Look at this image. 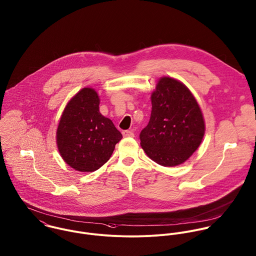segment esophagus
Here are the masks:
<instances>
[{
    "instance_id": "obj_1",
    "label": "esophagus",
    "mask_w": 256,
    "mask_h": 256,
    "mask_svg": "<svg viewBox=\"0 0 256 256\" xmlns=\"http://www.w3.org/2000/svg\"><path fill=\"white\" fill-rule=\"evenodd\" d=\"M122 136L124 138H132L134 136V134L132 130H124L122 132Z\"/></svg>"
}]
</instances>
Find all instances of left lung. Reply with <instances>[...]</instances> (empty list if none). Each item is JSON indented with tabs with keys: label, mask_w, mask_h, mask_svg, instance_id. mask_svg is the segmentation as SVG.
<instances>
[{
	"label": "left lung",
	"mask_w": 256,
	"mask_h": 256,
	"mask_svg": "<svg viewBox=\"0 0 256 256\" xmlns=\"http://www.w3.org/2000/svg\"><path fill=\"white\" fill-rule=\"evenodd\" d=\"M152 116L140 134V144L154 162L177 166L185 162L202 142V110L190 90L180 81L162 77L152 94Z\"/></svg>",
	"instance_id": "8db88e82"
}]
</instances>
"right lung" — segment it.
I'll list each match as a JSON object with an SVG mask.
<instances>
[{"instance_id":"right-lung-1","label":"right lung","mask_w":256,"mask_h":256,"mask_svg":"<svg viewBox=\"0 0 256 256\" xmlns=\"http://www.w3.org/2000/svg\"><path fill=\"white\" fill-rule=\"evenodd\" d=\"M100 99L92 88H83L65 106L56 132L63 160L81 172H93L110 159L122 138L112 122L99 110Z\"/></svg>"}]
</instances>
